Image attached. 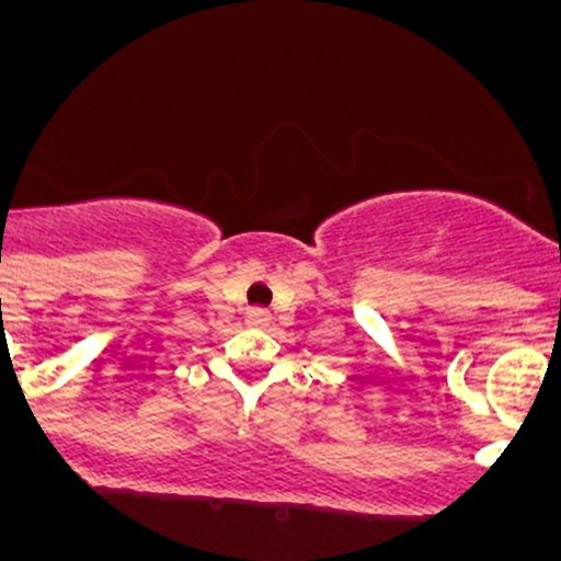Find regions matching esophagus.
I'll return each mask as SVG.
<instances>
[{
  "label": "esophagus",
  "mask_w": 561,
  "mask_h": 561,
  "mask_svg": "<svg viewBox=\"0 0 561 561\" xmlns=\"http://www.w3.org/2000/svg\"><path fill=\"white\" fill-rule=\"evenodd\" d=\"M270 319H273V316H270V310H264V308H251L245 313V321L251 327H267Z\"/></svg>",
  "instance_id": "esophagus-1"
}]
</instances>
